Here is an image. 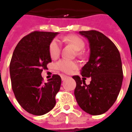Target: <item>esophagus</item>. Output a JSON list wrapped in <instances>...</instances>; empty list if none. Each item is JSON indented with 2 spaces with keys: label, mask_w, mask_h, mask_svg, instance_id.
<instances>
[{
  "label": "esophagus",
  "mask_w": 132,
  "mask_h": 132,
  "mask_svg": "<svg viewBox=\"0 0 132 132\" xmlns=\"http://www.w3.org/2000/svg\"><path fill=\"white\" fill-rule=\"evenodd\" d=\"M67 76L66 75H62V81H64V80H65V79L67 78Z\"/></svg>",
  "instance_id": "1"
}]
</instances>
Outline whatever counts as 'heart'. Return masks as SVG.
I'll use <instances>...</instances> for the list:
<instances>
[{
	"label": "heart",
	"mask_w": 132,
	"mask_h": 132,
	"mask_svg": "<svg viewBox=\"0 0 132 132\" xmlns=\"http://www.w3.org/2000/svg\"><path fill=\"white\" fill-rule=\"evenodd\" d=\"M62 40L66 43L70 44L77 51L82 50L85 46V43L84 40L77 35H69L64 37ZM61 53V45L57 39H53L50 42L49 46V53L50 57L53 59H55ZM56 66L59 70H62L64 73H71L73 70L77 68V64L72 61L62 59L56 64Z\"/></svg>",
	"instance_id": "b5f03b06"
}]
</instances>
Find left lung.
<instances>
[{
	"mask_svg": "<svg viewBox=\"0 0 132 132\" xmlns=\"http://www.w3.org/2000/svg\"><path fill=\"white\" fill-rule=\"evenodd\" d=\"M88 40L90 57L81 70L82 77H90L86 85L75 75V98L82 110L90 115H100L111 107L117 99L123 79L120 55L115 44L102 33L95 30L80 31Z\"/></svg>",
	"mask_w": 132,
	"mask_h": 132,
	"instance_id": "8db88e82",
	"label": "left lung"
}]
</instances>
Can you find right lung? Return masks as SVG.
Returning a JSON list of instances; mask_svg holds the SVG:
<instances>
[{
  "instance_id": "add662e5",
  "label": "right lung",
  "mask_w": 132,
  "mask_h": 132,
  "mask_svg": "<svg viewBox=\"0 0 132 132\" xmlns=\"http://www.w3.org/2000/svg\"><path fill=\"white\" fill-rule=\"evenodd\" d=\"M58 32L35 31L17 44L10 64L12 88L19 104L35 116L46 114L55 104L62 79L53 75L43 82L42 73L52 62L49 46Z\"/></svg>"
}]
</instances>
